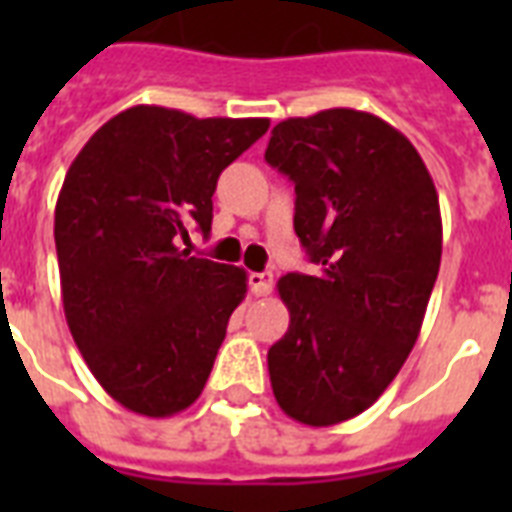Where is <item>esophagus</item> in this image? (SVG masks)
Wrapping results in <instances>:
<instances>
[{
    "label": "esophagus",
    "mask_w": 512,
    "mask_h": 512,
    "mask_svg": "<svg viewBox=\"0 0 512 512\" xmlns=\"http://www.w3.org/2000/svg\"><path fill=\"white\" fill-rule=\"evenodd\" d=\"M249 287H252V292H255L257 297H268L273 292V273H249Z\"/></svg>",
    "instance_id": "esophagus-1"
}]
</instances>
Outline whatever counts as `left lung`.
<instances>
[{"mask_svg": "<svg viewBox=\"0 0 512 512\" xmlns=\"http://www.w3.org/2000/svg\"><path fill=\"white\" fill-rule=\"evenodd\" d=\"M265 162L295 183V233L316 276L287 273L289 329L268 350L292 420L327 428L382 396L420 335L441 265L428 167L380 116L329 108L273 127Z\"/></svg>", "mask_w": 512, "mask_h": 512, "instance_id": "obj_1", "label": "left lung"}]
</instances>
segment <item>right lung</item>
I'll return each mask as SVG.
<instances>
[{"mask_svg":"<svg viewBox=\"0 0 512 512\" xmlns=\"http://www.w3.org/2000/svg\"><path fill=\"white\" fill-rule=\"evenodd\" d=\"M268 124L135 106L68 167L55 204L63 311L95 380L130 412L170 417L204 390L247 273L180 239L209 233L217 177Z\"/></svg>","mask_w":512,"mask_h":512,"instance_id":"add662e5","label":"right lung"}]
</instances>
